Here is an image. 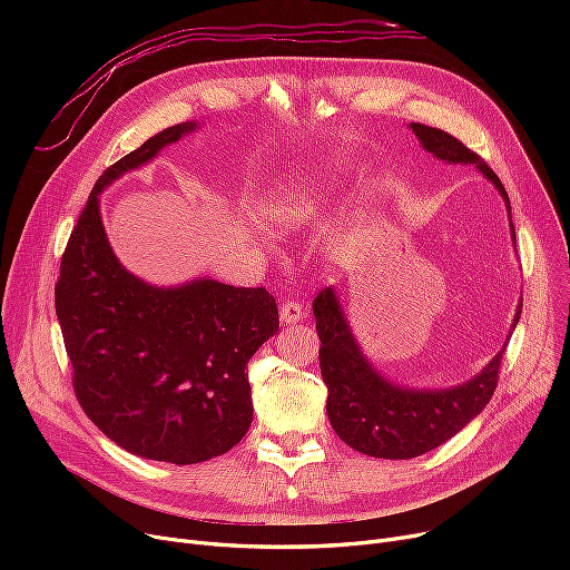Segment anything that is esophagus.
<instances>
[{"instance_id":"1","label":"esophagus","mask_w":570,"mask_h":570,"mask_svg":"<svg viewBox=\"0 0 570 570\" xmlns=\"http://www.w3.org/2000/svg\"><path fill=\"white\" fill-rule=\"evenodd\" d=\"M279 316H282V323H286V325H293V323H301L305 316H307V312H305V307L301 305V303H282V307H279Z\"/></svg>"}]
</instances>
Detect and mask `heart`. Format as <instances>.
Wrapping results in <instances>:
<instances>
[{
	"label": "heart",
	"instance_id": "b5f03b06",
	"mask_svg": "<svg viewBox=\"0 0 570 570\" xmlns=\"http://www.w3.org/2000/svg\"><path fill=\"white\" fill-rule=\"evenodd\" d=\"M325 198V187L316 183H277L267 187L261 196V215L265 228L275 235L305 228L314 222Z\"/></svg>",
	"mask_w": 570,
	"mask_h": 570
}]
</instances>
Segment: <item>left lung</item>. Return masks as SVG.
Instances as JSON below:
<instances>
[{
  "instance_id": "1",
  "label": "left lung",
  "mask_w": 570,
  "mask_h": 570,
  "mask_svg": "<svg viewBox=\"0 0 570 570\" xmlns=\"http://www.w3.org/2000/svg\"><path fill=\"white\" fill-rule=\"evenodd\" d=\"M411 129L436 159L448 164H473L499 189L511 215V200L501 179L473 149L436 127L411 122ZM511 233L515 235L513 222ZM312 307L321 340L318 363L327 387V417L337 436L357 453L383 460L425 455L466 428L497 391L505 344L485 370L466 383L443 387V391H413V387H402L383 379L370 365L351 333L333 288H323ZM520 314L522 303L513 318V331Z\"/></svg>"
}]
</instances>
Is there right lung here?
Instances as JSON below:
<instances>
[{
  "label": "right lung",
  "instance_id": "1",
  "mask_svg": "<svg viewBox=\"0 0 570 570\" xmlns=\"http://www.w3.org/2000/svg\"><path fill=\"white\" fill-rule=\"evenodd\" d=\"M194 129L196 122L168 127L104 170L55 286L82 411L125 451L170 464L213 460L247 434L254 415L247 363L279 331L277 303L265 288L207 277L149 286L108 245L99 194Z\"/></svg>",
  "mask_w": 570,
  "mask_h": 570
}]
</instances>
